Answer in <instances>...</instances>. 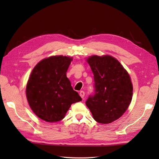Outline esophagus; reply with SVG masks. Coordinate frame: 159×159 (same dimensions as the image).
Returning <instances> with one entry per match:
<instances>
[{
	"label": "esophagus",
	"instance_id": "1",
	"mask_svg": "<svg viewBox=\"0 0 159 159\" xmlns=\"http://www.w3.org/2000/svg\"><path fill=\"white\" fill-rule=\"evenodd\" d=\"M79 95L80 97L82 98H83L84 96H85V92H83V91H80L79 93Z\"/></svg>",
	"mask_w": 159,
	"mask_h": 159
}]
</instances>
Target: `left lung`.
I'll list each match as a JSON object with an SVG mask.
<instances>
[{"instance_id":"left-lung-1","label":"left lung","mask_w":159,"mask_h":159,"mask_svg":"<svg viewBox=\"0 0 159 159\" xmlns=\"http://www.w3.org/2000/svg\"><path fill=\"white\" fill-rule=\"evenodd\" d=\"M94 78V94L86 105L93 119L109 124L122 116L133 98V84L127 71L114 57L93 55L87 59Z\"/></svg>"}]
</instances>
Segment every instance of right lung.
<instances>
[{
    "label": "right lung",
    "mask_w": 159,
    "mask_h": 159,
    "mask_svg": "<svg viewBox=\"0 0 159 159\" xmlns=\"http://www.w3.org/2000/svg\"><path fill=\"white\" fill-rule=\"evenodd\" d=\"M72 61L69 57L52 56L39 61L32 70L26 95L30 107L40 119L59 121L72 104L82 100L66 76Z\"/></svg>",
    "instance_id": "obj_1"
}]
</instances>
